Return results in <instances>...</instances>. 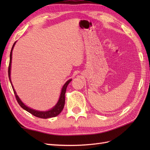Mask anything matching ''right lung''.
I'll return each mask as SVG.
<instances>
[{"label":"right lung","mask_w":150,"mask_h":150,"mask_svg":"<svg viewBox=\"0 0 150 150\" xmlns=\"http://www.w3.org/2000/svg\"><path fill=\"white\" fill-rule=\"evenodd\" d=\"M15 42L13 44V45L12 46V48L11 50V53H10V58H9V66H8V77L9 79V81H10L11 86L13 88V90L14 94L15 95L16 99H17V101L18 102V104L23 108L24 110L26 111H28V112L30 113L31 114H32L33 115L39 118H42V119H47V118H51V117H54L58 115L60 113V112L62 111L64 106V104H65V93H66V88L70 82L71 81V79H69L68 81L66 82V84L64 85V86L62 89V91L61 93H60V96L59 98V100L58 101V103L55 105V107H53L52 110L47 111H37V110H34L33 109H31L30 108L27 107L26 105H24V103H22V102L20 98H18L17 96V93L13 89V86L12 83L11 82V79H10V70H11V58H12V50L15 44Z\"/></svg>","instance_id":"add662e5"}]
</instances>
